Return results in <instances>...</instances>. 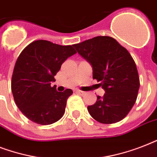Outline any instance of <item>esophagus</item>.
Returning <instances> with one entry per match:
<instances>
[{
	"mask_svg": "<svg viewBox=\"0 0 157 157\" xmlns=\"http://www.w3.org/2000/svg\"><path fill=\"white\" fill-rule=\"evenodd\" d=\"M76 93L80 94H81V95L86 94V92H84V91H82V90H76Z\"/></svg>",
	"mask_w": 157,
	"mask_h": 157,
	"instance_id": "obj_1",
	"label": "esophagus"
}]
</instances>
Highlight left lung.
I'll list each match as a JSON object with an SVG mask.
<instances>
[{"label": "left lung", "instance_id": "obj_1", "mask_svg": "<svg viewBox=\"0 0 157 157\" xmlns=\"http://www.w3.org/2000/svg\"><path fill=\"white\" fill-rule=\"evenodd\" d=\"M76 52L91 64L93 79L105 90L97 96L94 104L88 106L89 113L97 121L113 124L124 119L136 102L139 73L128 50L114 38L99 36L73 45Z\"/></svg>", "mask_w": 157, "mask_h": 157}]
</instances>
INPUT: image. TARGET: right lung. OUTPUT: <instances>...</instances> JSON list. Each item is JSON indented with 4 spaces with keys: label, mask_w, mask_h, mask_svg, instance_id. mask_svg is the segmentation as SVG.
Segmentation results:
<instances>
[{
    "label": "right lung",
    "mask_w": 157,
    "mask_h": 157,
    "mask_svg": "<svg viewBox=\"0 0 157 157\" xmlns=\"http://www.w3.org/2000/svg\"><path fill=\"white\" fill-rule=\"evenodd\" d=\"M71 45L35 40L19 54L13 68L11 90L16 105L27 118L39 124L61 119L71 89L58 92L51 87L54 76L67 58L76 54Z\"/></svg>",
    "instance_id": "add662e5"
}]
</instances>
